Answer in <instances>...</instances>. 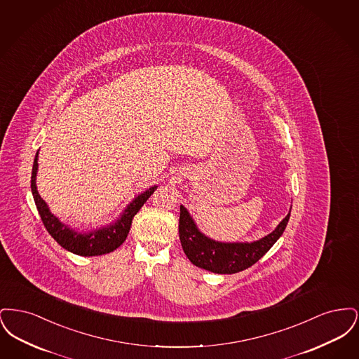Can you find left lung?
<instances>
[{
    "instance_id": "left-lung-1",
    "label": "left lung",
    "mask_w": 359,
    "mask_h": 359,
    "mask_svg": "<svg viewBox=\"0 0 359 359\" xmlns=\"http://www.w3.org/2000/svg\"><path fill=\"white\" fill-rule=\"evenodd\" d=\"M288 215L273 231L253 242H219L203 234L187 208L180 205L179 237L188 259L198 268L212 273L233 274L245 271L264 256L280 238L290 221Z\"/></svg>"
}]
</instances>
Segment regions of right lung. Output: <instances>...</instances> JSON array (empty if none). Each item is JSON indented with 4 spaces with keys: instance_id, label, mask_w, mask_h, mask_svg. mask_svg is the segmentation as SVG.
I'll return each mask as SVG.
<instances>
[{
    "instance_id": "obj_1",
    "label": "right lung",
    "mask_w": 359,
    "mask_h": 359,
    "mask_svg": "<svg viewBox=\"0 0 359 359\" xmlns=\"http://www.w3.org/2000/svg\"><path fill=\"white\" fill-rule=\"evenodd\" d=\"M37 160H39V151L34 156L31 189H32L34 203L40 214V218L44 223L47 231L51 234L52 238L55 239L62 248L78 256H102L116 250L118 246H121L129 234L132 221L138 212V210L144 205V203L148 201V198L154 194V189L157 188V186L148 188L147 191L137 195L136 198L125 207V210L121 212L120 217L114 222L91 231H78L69 227V224L62 222L57 217H55L50 207L39 195L37 186H36V175L39 168Z\"/></svg>"
}]
</instances>
